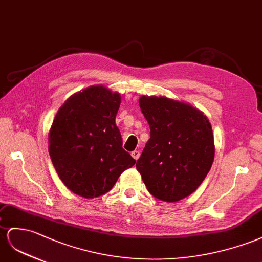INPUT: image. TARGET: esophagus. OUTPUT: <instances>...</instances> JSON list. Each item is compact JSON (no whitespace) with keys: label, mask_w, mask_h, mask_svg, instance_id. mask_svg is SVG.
Wrapping results in <instances>:
<instances>
[{"label":"esophagus","mask_w":262,"mask_h":262,"mask_svg":"<svg viewBox=\"0 0 262 262\" xmlns=\"http://www.w3.org/2000/svg\"><path fill=\"white\" fill-rule=\"evenodd\" d=\"M132 156H133V158L134 159H138L139 158V156H140V151L139 150H134V151H132Z\"/></svg>","instance_id":"esophagus-1"}]
</instances>
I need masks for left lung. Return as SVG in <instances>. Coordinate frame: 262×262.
I'll return each mask as SVG.
<instances>
[{"label":"left lung","mask_w":262,"mask_h":262,"mask_svg":"<svg viewBox=\"0 0 262 262\" xmlns=\"http://www.w3.org/2000/svg\"><path fill=\"white\" fill-rule=\"evenodd\" d=\"M139 106L150 138L136 168L157 199L173 203L191 195L209 172L214 157L209 119L189 104L167 97L142 96Z\"/></svg>","instance_id":"obj_1"}]
</instances>
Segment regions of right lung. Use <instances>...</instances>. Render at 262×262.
Returning a JSON list of instances; mask_svg holds the SVG:
<instances>
[{
  "mask_svg": "<svg viewBox=\"0 0 262 262\" xmlns=\"http://www.w3.org/2000/svg\"><path fill=\"white\" fill-rule=\"evenodd\" d=\"M120 94L94 85L59 107L49 133V151L58 177L74 193L94 198L108 192L135 165L115 118Z\"/></svg>",
  "mask_w": 262,
  "mask_h": 262,
  "instance_id": "1",
  "label": "right lung"
}]
</instances>
